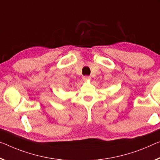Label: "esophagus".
Masks as SVG:
<instances>
[{
    "label": "esophagus",
    "instance_id": "34e87169",
    "mask_svg": "<svg viewBox=\"0 0 160 160\" xmlns=\"http://www.w3.org/2000/svg\"><path fill=\"white\" fill-rule=\"evenodd\" d=\"M90 78H91L90 77H88V76H83V81L89 80Z\"/></svg>",
    "mask_w": 160,
    "mask_h": 160
}]
</instances>
